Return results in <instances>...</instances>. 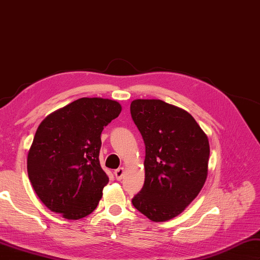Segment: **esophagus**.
Returning <instances> with one entry per match:
<instances>
[{
	"label": "esophagus",
	"instance_id": "1",
	"mask_svg": "<svg viewBox=\"0 0 260 260\" xmlns=\"http://www.w3.org/2000/svg\"><path fill=\"white\" fill-rule=\"evenodd\" d=\"M123 174H124V168H119V169L114 171L115 179L119 180V181H120L122 178H123Z\"/></svg>",
	"mask_w": 260,
	"mask_h": 260
}]
</instances>
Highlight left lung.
I'll list each match as a JSON object with an SVG mask.
<instances>
[{
    "mask_svg": "<svg viewBox=\"0 0 260 260\" xmlns=\"http://www.w3.org/2000/svg\"><path fill=\"white\" fill-rule=\"evenodd\" d=\"M130 111L146 146L145 183L132 205L150 221H169L206 182L207 135L187 111L160 100H135Z\"/></svg>",
    "mask_w": 260,
    "mask_h": 260,
    "instance_id": "obj_1",
    "label": "left lung"
}]
</instances>
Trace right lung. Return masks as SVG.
<instances>
[{
	"mask_svg": "<svg viewBox=\"0 0 260 260\" xmlns=\"http://www.w3.org/2000/svg\"><path fill=\"white\" fill-rule=\"evenodd\" d=\"M121 111L116 101L82 97L52 112L38 125L27 171L38 198L52 212L67 219L94 212L109 183L100 163L101 135Z\"/></svg>",
	"mask_w": 260,
	"mask_h": 260,
	"instance_id": "obj_1",
	"label": "right lung"
}]
</instances>
